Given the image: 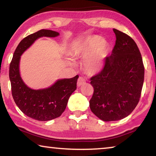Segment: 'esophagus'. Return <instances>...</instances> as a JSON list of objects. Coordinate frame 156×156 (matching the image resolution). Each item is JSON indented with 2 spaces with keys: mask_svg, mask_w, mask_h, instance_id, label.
Segmentation results:
<instances>
[{
  "mask_svg": "<svg viewBox=\"0 0 156 156\" xmlns=\"http://www.w3.org/2000/svg\"><path fill=\"white\" fill-rule=\"evenodd\" d=\"M85 83H86L85 79H84L83 77H79L78 80L77 81V86L80 87L81 85H83V84H84Z\"/></svg>",
  "mask_w": 156,
  "mask_h": 156,
  "instance_id": "1",
  "label": "esophagus"
}]
</instances>
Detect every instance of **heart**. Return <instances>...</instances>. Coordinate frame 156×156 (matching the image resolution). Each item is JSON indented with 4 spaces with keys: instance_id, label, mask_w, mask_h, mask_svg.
Listing matches in <instances>:
<instances>
[{
    "instance_id": "1",
    "label": "heart",
    "mask_w": 156,
    "mask_h": 156,
    "mask_svg": "<svg viewBox=\"0 0 156 156\" xmlns=\"http://www.w3.org/2000/svg\"><path fill=\"white\" fill-rule=\"evenodd\" d=\"M108 55V44L99 37H90L79 42L73 48V57H84L83 66L89 74H95L102 69Z\"/></svg>"
}]
</instances>
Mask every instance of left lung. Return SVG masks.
<instances>
[{"mask_svg": "<svg viewBox=\"0 0 156 156\" xmlns=\"http://www.w3.org/2000/svg\"><path fill=\"white\" fill-rule=\"evenodd\" d=\"M115 45L101 72L90 78L94 89L89 101L95 115L104 121L127 117L139 101L145 67L136 44L127 34L113 29Z\"/></svg>", "mask_w": 156, "mask_h": 156, "instance_id": "obj_1", "label": "left lung"}]
</instances>
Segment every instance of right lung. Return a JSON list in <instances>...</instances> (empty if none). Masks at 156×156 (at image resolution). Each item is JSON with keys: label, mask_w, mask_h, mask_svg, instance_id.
<instances>
[{"label": "right lung", "mask_w": 156, "mask_h": 156, "mask_svg": "<svg viewBox=\"0 0 156 156\" xmlns=\"http://www.w3.org/2000/svg\"><path fill=\"white\" fill-rule=\"evenodd\" d=\"M58 35L56 31L42 29L28 35L20 42L10 63L9 79L14 101L24 114L37 121H50L60 117L70 95L76 89L78 76L58 80L46 89L34 90L25 84L20 74V56L38 38L55 37Z\"/></svg>", "instance_id": "1"}]
</instances>
